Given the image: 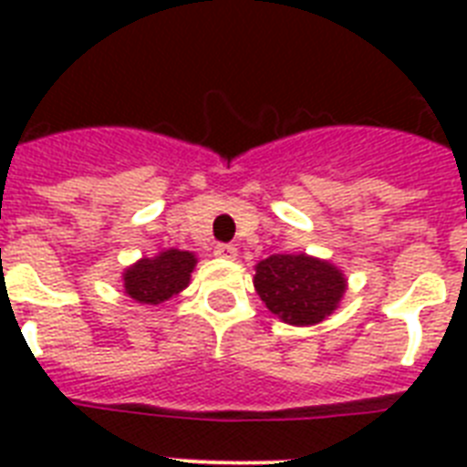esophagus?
Masks as SVG:
<instances>
[{"label":"esophagus","mask_w":467,"mask_h":467,"mask_svg":"<svg viewBox=\"0 0 467 467\" xmlns=\"http://www.w3.org/2000/svg\"><path fill=\"white\" fill-rule=\"evenodd\" d=\"M215 256H220V259H234L237 247L234 244H215Z\"/></svg>","instance_id":"obj_1"}]
</instances>
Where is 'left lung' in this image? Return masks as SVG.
<instances>
[{"mask_svg": "<svg viewBox=\"0 0 467 467\" xmlns=\"http://www.w3.org/2000/svg\"><path fill=\"white\" fill-rule=\"evenodd\" d=\"M264 306L293 327H312L339 307L347 276L339 266L310 254H271L254 266Z\"/></svg>", "mask_w": 467, "mask_h": 467, "instance_id": "1", "label": "left lung"}]
</instances>
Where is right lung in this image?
<instances>
[{"instance_id": "obj_1", "label": "right lung", "mask_w": 467, "mask_h": 467, "mask_svg": "<svg viewBox=\"0 0 467 467\" xmlns=\"http://www.w3.org/2000/svg\"><path fill=\"white\" fill-rule=\"evenodd\" d=\"M196 254L169 247L155 256H142L123 271V291L140 306H160L191 284Z\"/></svg>"}]
</instances>
